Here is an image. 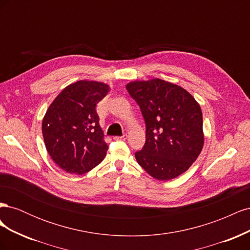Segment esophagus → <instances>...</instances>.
Here are the masks:
<instances>
[{
    "mask_svg": "<svg viewBox=\"0 0 250 250\" xmlns=\"http://www.w3.org/2000/svg\"><path fill=\"white\" fill-rule=\"evenodd\" d=\"M127 139V134H123L122 137H113V140L115 141H125Z\"/></svg>",
    "mask_w": 250,
    "mask_h": 250,
    "instance_id": "34e87169",
    "label": "esophagus"
}]
</instances>
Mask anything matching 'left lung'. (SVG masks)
<instances>
[{"label":"left lung","mask_w":250,"mask_h":250,"mask_svg":"<svg viewBox=\"0 0 250 250\" xmlns=\"http://www.w3.org/2000/svg\"><path fill=\"white\" fill-rule=\"evenodd\" d=\"M146 123V143L135 158L157 180L179 176L197 160L204 144L202 111L179 85L158 78L126 84Z\"/></svg>","instance_id":"left-lung-1"}]
</instances>
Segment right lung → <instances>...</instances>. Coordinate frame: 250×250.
Returning a JSON list of instances; mask_svg holds the SVG:
<instances>
[{
	"label": "right lung",
	"mask_w": 250,
	"mask_h": 250,
	"mask_svg": "<svg viewBox=\"0 0 250 250\" xmlns=\"http://www.w3.org/2000/svg\"><path fill=\"white\" fill-rule=\"evenodd\" d=\"M108 90L106 83L80 80L64 87L47 109L42 124L44 145L66 173L84 174L106 155L96 105Z\"/></svg>",
	"instance_id": "right-lung-1"
}]
</instances>
